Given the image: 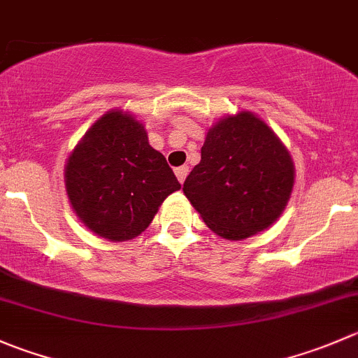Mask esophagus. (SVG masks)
I'll list each match as a JSON object with an SVG mask.
<instances>
[{
  "mask_svg": "<svg viewBox=\"0 0 358 358\" xmlns=\"http://www.w3.org/2000/svg\"><path fill=\"white\" fill-rule=\"evenodd\" d=\"M175 175H176V178H178V182L183 183L185 182L187 175H189V166H180V168H176Z\"/></svg>",
  "mask_w": 358,
  "mask_h": 358,
  "instance_id": "1",
  "label": "esophagus"
}]
</instances>
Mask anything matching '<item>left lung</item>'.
<instances>
[{
  "instance_id": "left-lung-1",
  "label": "left lung",
  "mask_w": 358,
  "mask_h": 358,
  "mask_svg": "<svg viewBox=\"0 0 358 358\" xmlns=\"http://www.w3.org/2000/svg\"><path fill=\"white\" fill-rule=\"evenodd\" d=\"M292 187L289 150L264 120L239 112L208 131L183 192L211 231L238 241L275 224Z\"/></svg>"
}]
</instances>
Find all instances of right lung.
<instances>
[{
  "mask_svg": "<svg viewBox=\"0 0 358 358\" xmlns=\"http://www.w3.org/2000/svg\"><path fill=\"white\" fill-rule=\"evenodd\" d=\"M76 217L101 238L127 241L150 225L180 183L166 157L150 147L143 124L122 110L87 131L64 168Z\"/></svg>",
  "mask_w": 358,
  "mask_h": 358,
  "instance_id": "add662e5",
  "label": "right lung"
}]
</instances>
